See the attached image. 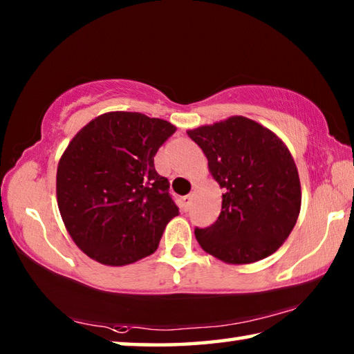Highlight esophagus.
Instances as JSON below:
<instances>
[{
    "mask_svg": "<svg viewBox=\"0 0 354 354\" xmlns=\"http://www.w3.org/2000/svg\"><path fill=\"white\" fill-rule=\"evenodd\" d=\"M181 201H183V209H184V211H189V207H190V205H192V195L183 196Z\"/></svg>",
    "mask_w": 354,
    "mask_h": 354,
    "instance_id": "esophagus-1",
    "label": "esophagus"
}]
</instances>
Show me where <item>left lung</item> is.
Segmentation results:
<instances>
[{
	"label": "left lung",
	"instance_id": "1",
	"mask_svg": "<svg viewBox=\"0 0 354 354\" xmlns=\"http://www.w3.org/2000/svg\"><path fill=\"white\" fill-rule=\"evenodd\" d=\"M223 189L218 218L195 227L209 254L227 263H251L273 254L289 237L301 206L297 165L270 129L245 117L187 131Z\"/></svg>",
	"mask_w": 354,
	"mask_h": 354
}]
</instances>
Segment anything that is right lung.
Returning a JSON list of instances; mask_svg holds the SVG:
<instances>
[{"mask_svg": "<svg viewBox=\"0 0 354 354\" xmlns=\"http://www.w3.org/2000/svg\"><path fill=\"white\" fill-rule=\"evenodd\" d=\"M175 131L139 112H109L68 143L57 167V206L88 257L127 266L158 248L179 209L169 179L154 169V156Z\"/></svg>", "mask_w": 354, "mask_h": 354, "instance_id": "1", "label": "right lung"}]
</instances>
